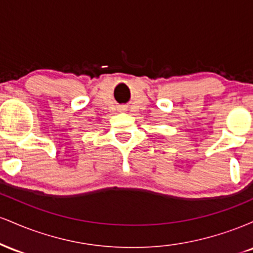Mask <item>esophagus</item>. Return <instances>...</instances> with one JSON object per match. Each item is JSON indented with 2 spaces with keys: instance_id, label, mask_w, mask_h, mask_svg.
Listing matches in <instances>:
<instances>
[{
  "instance_id": "esophagus-1",
  "label": "esophagus",
  "mask_w": 253,
  "mask_h": 253,
  "mask_svg": "<svg viewBox=\"0 0 253 253\" xmlns=\"http://www.w3.org/2000/svg\"><path fill=\"white\" fill-rule=\"evenodd\" d=\"M121 109H124V107H121Z\"/></svg>"
}]
</instances>
